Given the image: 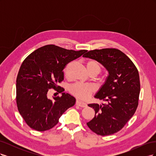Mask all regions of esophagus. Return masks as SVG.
Instances as JSON below:
<instances>
[{
    "label": "esophagus",
    "mask_w": 156,
    "mask_h": 156,
    "mask_svg": "<svg viewBox=\"0 0 156 156\" xmlns=\"http://www.w3.org/2000/svg\"><path fill=\"white\" fill-rule=\"evenodd\" d=\"M76 105L81 107H87V103H84V102H82V101H80L79 100H77L76 101Z\"/></svg>",
    "instance_id": "esophagus-1"
}]
</instances>
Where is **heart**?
Returning <instances> with one entry per match:
<instances>
[{"instance_id": "b5f03b06", "label": "heart", "mask_w": 156, "mask_h": 156, "mask_svg": "<svg viewBox=\"0 0 156 156\" xmlns=\"http://www.w3.org/2000/svg\"><path fill=\"white\" fill-rule=\"evenodd\" d=\"M87 68L90 73L96 72L98 73L100 72L101 66L95 60H90L87 63ZM94 87L88 84L77 83L73 84L69 88V92L73 96L83 100H87L94 92Z\"/></svg>"}]
</instances>
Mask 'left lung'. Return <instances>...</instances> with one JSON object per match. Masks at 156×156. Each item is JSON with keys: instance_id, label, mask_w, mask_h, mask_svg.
<instances>
[{"instance_id": "8db88e82", "label": "left lung", "mask_w": 156, "mask_h": 156, "mask_svg": "<svg viewBox=\"0 0 156 156\" xmlns=\"http://www.w3.org/2000/svg\"><path fill=\"white\" fill-rule=\"evenodd\" d=\"M83 56L98 61L108 73L94 96L107 103L88 105L95 111V116L87 124L98 135L114 134L125 126L137 108L140 94L138 70L128 56L116 49L90 51Z\"/></svg>"}]
</instances>
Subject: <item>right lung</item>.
Returning <instances> with one entry per match:
<instances>
[{
	"label": "right lung",
	"mask_w": 156,
	"mask_h": 156,
	"mask_svg": "<svg viewBox=\"0 0 156 156\" xmlns=\"http://www.w3.org/2000/svg\"><path fill=\"white\" fill-rule=\"evenodd\" d=\"M87 52L68 50L55 45L41 47L23 61L16 80V101L19 112L31 128L44 131L58 124L60 117L76 100L57 86L64 80L62 70L69 62ZM53 87L60 97L47 98Z\"/></svg>",
	"instance_id": "right-lung-1"
}]
</instances>
